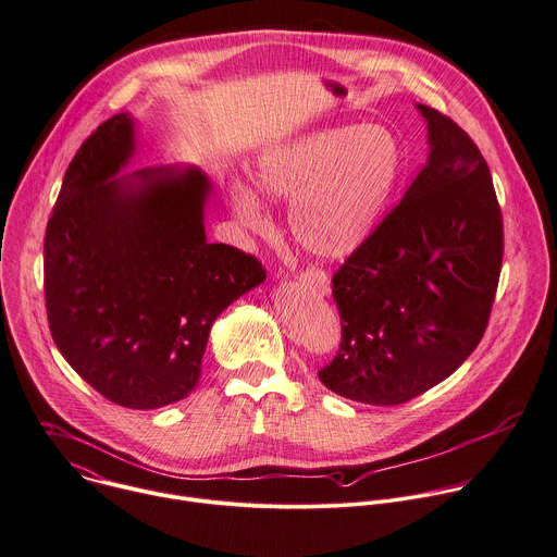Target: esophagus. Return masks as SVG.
Segmentation results:
<instances>
[{"label":"esophagus","instance_id":"34e87169","mask_svg":"<svg viewBox=\"0 0 557 557\" xmlns=\"http://www.w3.org/2000/svg\"><path fill=\"white\" fill-rule=\"evenodd\" d=\"M301 280H304L306 284H310V286H312L317 293H321V295H327V293H330V282H327L325 273L319 271V269H308L306 273H301Z\"/></svg>","mask_w":557,"mask_h":557}]
</instances>
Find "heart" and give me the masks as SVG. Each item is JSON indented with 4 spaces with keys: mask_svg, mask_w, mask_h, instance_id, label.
I'll return each mask as SVG.
<instances>
[{
    "mask_svg": "<svg viewBox=\"0 0 557 557\" xmlns=\"http://www.w3.org/2000/svg\"><path fill=\"white\" fill-rule=\"evenodd\" d=\"M405 172L400 139L381 124L334 126L269 148L256 168L262 195L293 201L288 223L295 240L321 260L360 249L387 214ZM232 203L251 230L267 219L258 197L234 185Z\"/></svg>",
    "mask_w": 557,
    "mask_h": 557,
    "instance_id": "1",
    "label": "heart"
}]
</instances>
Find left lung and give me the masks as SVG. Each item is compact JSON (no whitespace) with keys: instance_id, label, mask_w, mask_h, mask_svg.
Wrapping results in <instances>:
<instances>
[{"instance_id":"1","label":"left lung","mask_w":557,"mask_h":557,"mask_svg":"<svg viewBox=\"0 0 557 557\" xmlns=\"http://www.w3.org/2000/svg\"><path fill=\"white\" fill-rule=\"evenodd\" d=\"M418 111L424 168L332 277L343 336L319 381L362 405H403L446 381L483 338L500 275L503 214L481 150L448 115Z\"/></svg>"}]
</instances>
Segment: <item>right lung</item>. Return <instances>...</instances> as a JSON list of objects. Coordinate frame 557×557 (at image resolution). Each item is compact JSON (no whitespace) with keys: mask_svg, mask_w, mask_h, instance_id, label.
<instances>
[{"mask_svg":"<svg viewBox=\"0 0 557 557\" xmlns=\"http://www.w3.org/2000/svg\"><path fill=\"white\" fill-rule=\"evenodd\" d=\"M128 113L74 154L44 243L52 338L107 400L137 411L183 400L201 376L214 319L267 280L258 258L206 240L210 178L199 168H141Z\"/></svg>","mask_w":557,"mask_h":557,"instance_id":"1","label":"right lung"}]
</instances>
